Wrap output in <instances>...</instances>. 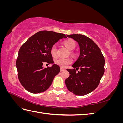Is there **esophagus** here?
Listing matches in <instances>:
<instances>
[{"mask_svg":"<svg viewBox=\"0 0 123 123\" xmlns=\"http://www.w3.org/2000/svg\"><path fill=\"white\" fill-rule=\"evenodd\" d=\"M64 70H65V69H64V68H60V71L61 72H62V71H64Z\"/></svg>","mask_w":123,"mask_h":123,"instance_id":"esophagus-1","label":"esophagus"}]
</instances>
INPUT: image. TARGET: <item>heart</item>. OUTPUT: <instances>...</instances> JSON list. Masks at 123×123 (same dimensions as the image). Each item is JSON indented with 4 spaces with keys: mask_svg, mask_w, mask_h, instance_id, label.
<instances>
[{
    "mask_svg": "<svg viewBox=\"0 0 123 123\" xmlns=\"http://www.w3.org/2000/svg\"><path fill=\"white\" fill-rule=\"evenodd\" d=\"M64 44L65 46L69 50H72L76 47V43L72 39H67L64 42ZM50 53L52 57H55L57 55L56 48L55 46H53L50 49ZM70 53L73 56H75V53L73 51H71ZM72 62V60L71 58H59L55 60V63L56 65L59 66L61 67H66V66L71 64Z\"/></svg>",
    "mask_w": 123,
    "mask_h": 123,
    "instance_id": "obj_1",
    "label": "heart"
}]
</instances>
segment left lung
<instances>
[{
    "label": "left lung",
    "instance_id": "1",
    "mask_svg": "<svg viewBox=\"0 0 123 123\" xmlns=\"http://www.w3.org/2000/svg\"><path fill=\"white\" fill-rule=\"evenodd\" d=\"M78 43L80 53L72 66L67 69L70 76L65 83L68 90L77 95H85L97 87L104 73L105 59L99 48L88 37L81 34L67 35ZM80 68V72L76 70Z\"/></svg>",
    "mask_w": 123,
    "mask_h": 123
}]
</instances>
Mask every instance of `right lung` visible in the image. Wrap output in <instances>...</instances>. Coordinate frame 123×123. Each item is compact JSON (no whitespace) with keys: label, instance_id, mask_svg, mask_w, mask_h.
I'll list each match as a JSON object with an SVG mask.
<instances>
[{"label":"right lung","instance_id":"add662e5","mask_svg":"<svg viewBox=\"0 0 123 123\" xmlns=\"http://www.w3.org/2000/svg\"><path fill=\"white\" fill-rule=\"evenodd\" d=\"M66 37L62 33L42 31L32 35L21 46L16 66L18 77L25 90L39 93L50 87L60 68L56 64L46 68L43 65L44 62L53 64L51 48L59 39Z\"/></svg>","mask_w":123,"mask_h":123}]
</instances>
